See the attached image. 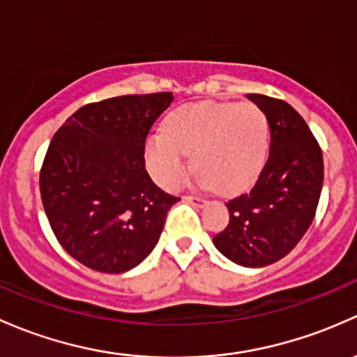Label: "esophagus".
<instances>
[{"label":"esophagus","mask_w":357,"mask_h":357,"mask_svg":"<svg viewBox=\"0 0 357 357\" xmlns=\"http://www.w3.org/2000/svg\"><path fill=\"white\" fill-rule=\"evenodd\" d=\"M183 201L192 206H197V208H203V206L206 204V201L203 199V197H197V196H185L183 197Z\"/></svg>","instance_id":"1"}]
</instances>
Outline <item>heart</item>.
Segmentation results:
<instances>
[{
    "label": "heart",
    "instance_id": "1",
    "mask_svg": "<svg viewBox=\"0 0 357 357\" xmlns=\"http://www.w3.org/2000/svg\"><path fill=\"white\" fill-rule=\"evenodd\" d=\"M270 153V123L252 102L201 101L178 106L165 120V132L146 141V163L165 189H178L190 172L201 185L223 194L249 189Z\"/></svg>",
    "mask_w": 357,
    "mask_h": 357
}]
</instances>
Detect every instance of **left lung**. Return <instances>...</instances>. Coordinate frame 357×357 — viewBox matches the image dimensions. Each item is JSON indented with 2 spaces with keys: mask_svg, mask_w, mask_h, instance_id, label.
Listing matches in <instances>:
<instances>
[{
  "mask_svg": "<svg viewBox=\"0 0 357 357\" xmlns=\"http://www.w3.org/2000/svg\"><path fill=\"white\" fill-rule=\"evenodd\" d=\"M270 123V154L248 194L227 203L230 222L213 244L245 268L287 256L314 218L323 185V154L303 116L285 101L248 94Z\"/></svg>",
  "mask_w": 357,
  "mask_h": 357,
  "instance_id": "8db88e82",
  "label": "left lung"
}]
</instances>
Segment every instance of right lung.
<instances>
[{
    "mask_svg": "<svg viewBox=\"0 0 357 357\" xmlns=\"http://www.w3.org/2000/svg\"><path fill=\"white\" fill-rule=\"evenodd\" d=\"M172 101V93L105 99L77 109L53 135L39 177L43 206L61 248L84 266L125 273L160 241L180 199L148 175L144 144Z\"/></svg>",
    "mask_w": 357,
    "mask_h": 357,
    "instance_id": "right-lung-1",
    "label": "right lung"
}]
</instances>
